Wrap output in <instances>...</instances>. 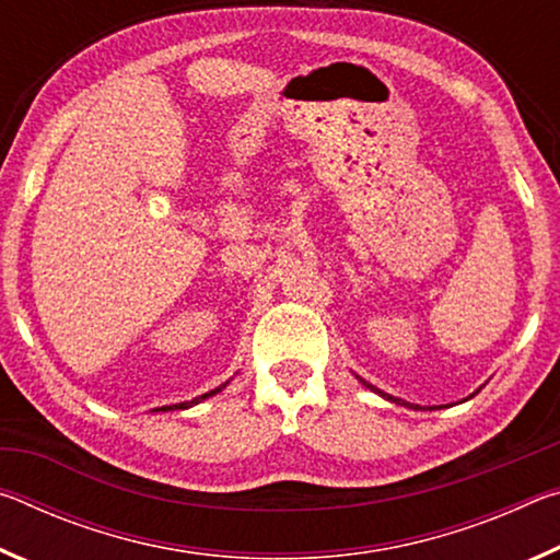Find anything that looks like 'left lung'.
<instances>
[{"instance_id": "obj_1", "label": "left lung", "mask_w": 560, "mask_h": 560, "mask_svg": "<svg viewBox=\"0 0 560 560\" xmlns=\"http://www.w3.org/2000/svg\"><path fill=\"white\" fill-rule=\"evenodd\" d=\"M363 383L365 387H371L373 393H377L381 397H385V400H390V402H397V405H405V407H412V410H434V407H422V405H412V402H405V400H397V397H393V395H387V393H383V390H377V387H373V385H368L365 381H360Z\"/></svg>"}]
</instances>
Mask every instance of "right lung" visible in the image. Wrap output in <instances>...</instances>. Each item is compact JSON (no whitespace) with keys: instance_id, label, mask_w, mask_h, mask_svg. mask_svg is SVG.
I'll return each instance as SVG.
<instances>
[{"instance_id":"right-lung-1","label":"right lung","mask_w":560,"mask_h":560,"mask_svg":"<svg viewBox=\"0 0 560 560\" xmlns=\"http://www.w3.org/2000/svg\"><path fill=\"white\" fill-rule=\"evenodd\" d=\"M226 385V383H224ZM224 385H220V387H214V390H210V393H205V395H200V397H195V400L192 402H179V405H165V407H158V410H187V407H192V405H197V402H200V400H205V397H212V395H217V393H220L222 390V387Z\"/></svg>"}]
</instances>
